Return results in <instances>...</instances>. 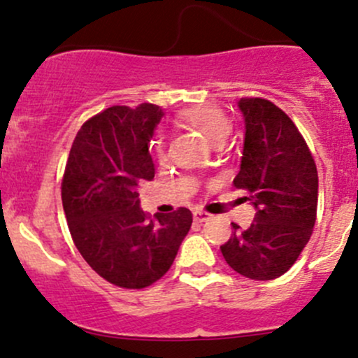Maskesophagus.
Listing matches in <instances>:
<instances>
[{
    "instance_id": "obj_1",
    "label": "esophagus",
    "mask_w": 358,
    "mask_h": 358,
    "mask_svg": "<svg viewBox=\"0 0 358 358\" xmlns=\"http://www.w3.org/2000/svg\"><path fill=\"white\" fill-rule=\"evenodd\" d=\"M210 217H211V215L206 213V211H201V210L194 211V220L199 222V224H201V222H206Z\"/></svg>"
}]
</instances>
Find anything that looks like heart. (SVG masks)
Masks as SVG:
<instances>
[{
	"instance_id": "obj_1",
	"label": "heart",
	"mask_w": 358,
	"mask_h": 358,
	"mask_svg": "<svg viewBox=\"0 0 358 358\" xmlns=\"http://www.w3.org/2000/svg\"><path fill=\"white\" fill-rule=\"evenodd\" d=\"M180 120L185 126L192 127L197 133L203 134L213 147L224 143L225 138L229 136V131H231V122H229L227 115L220 108L211 105H199L183 110L180 113ZM152 150L157 155H162V152H164L162 150V141L159 138L152 141Z\"/></svg>"
}]
</instances>
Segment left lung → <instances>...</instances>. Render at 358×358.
Returning a JSON list of instances; mask_svg holds the SVG:
<instances>
[{
	"instance_id": "obj_1",
	"label": "left lung",
	"mask_w": 358,
	"mask_h": 358,
	"mask_svg": "<svg viewBox=\"0 0 358 358\" xmlns=\"http://www.w3.org/2000/svg\"><path fill=\"white\" fill-rule=\"evenodd\" d=\"M245 141L236 189L255 208L248 229L232 224L220 246L225 262L250 280L287 273L310 241L317 220L318 173L306 141L283 110L260 98L238 101Z\"/></svg>"
}]
</instances>
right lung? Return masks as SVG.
Returning <instances> with one entry per match:
<instances>
[{
	"label": "right lung",
	"instance_id": "right-lung-1",
	"mask_svg": "<svg viewBox=\"0 0 358 358\" xmlns=\"http://www.w3.org/2000/svg\"><path fill=\"white\" fill-rule=\"evenodd\" d=\"M161 106H112L76 134L61 185L62 208L75 246L106 282L145 289L168 273L192 213L178 208L150 220L138 185L155 175L148 152Z\"/></svg>",
	"mask_w": 358,
	"mask_h": 358
}]
</instances>
